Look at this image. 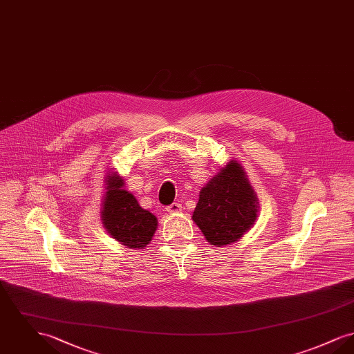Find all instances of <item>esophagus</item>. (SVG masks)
Wrapping results in <instances>:
<instances>
[{
  "instance_id": "1",
  "label": "esophagus",
  "mask_w": 354,
  "mask_h": 354,
  "mask_svg": "<svg viewBox=\"0 0 354 354\" xmlns=\"http://www.w3.org/2000/svg\"><path fill=\"white\" fill-rule=\"evenodd\" d=\"M166 211H167L169 214H178V212L182 211V205H180L179 203H172L171 205H169V207L166 208Z\"/></svg>"
}]
</instances>
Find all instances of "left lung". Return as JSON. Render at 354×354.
Masks as SVG:
<instances>
[{"mask_svg": "<svg viewBox=\"0 0 354 354\" xmlns=\"http://www.w3.org/2000/svg\"><path fill=\"white\" fill-rule=\"evenodd\" d=\"M259 209L245 171L232 159L203 185L192 220L209 244L223 247L239 241L252 228Z\"/></svg>", "mask_w": 354, "mask_h": 354, "instance_id": "8db88e82", "label": "left lung"}]
</instances>
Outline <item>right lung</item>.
<instances>
[{
  "label": "right lung",
  "mask_w": 354,
  "mask_h": 354,
  "mask_svg": "<svg viewBox=\"0 0 354 354\" xmlns=\"http://www.w3.org/2000/svg\"><path fill=\"white\" fill-rule=\"evenodd\" d=\"M101 220L107 234L130 250H142L150 244L158 228V219L143 209L134 195L124 189V179L109 171L104 176Z\"/></svg>",
  "instance_id": "obj_1"
}]
</instances>
